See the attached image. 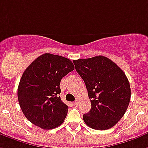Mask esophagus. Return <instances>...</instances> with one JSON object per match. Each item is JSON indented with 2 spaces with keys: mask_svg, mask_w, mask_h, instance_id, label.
Masks as SVG:
<instances>
[{
  "mask_svg": "<svg viewBox=\"0 0 148 148\" xmlns=\"http://www.w3.org/2000/svg\"><path fill=\"white\" fill-rule=\"evenodd\" d=\"M78 104H79V100H78V99H76V100H75V102H74V105L77 106Z\"/></svg>",
  "mask_w": 148,
  "mask_h": 148,
  "instance_id": "1",
  "label": "esophagus"
}]
</instances>
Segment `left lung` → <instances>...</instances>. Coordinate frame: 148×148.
I'll return each mask as SVG.
<instances>
[{"mask_svg": "<svg viewBox=\"0 0 148 148\" xmlns=\"http://www.w3.org/2000/svg\"><path fill=\"white\" fill-rule=\"evenodd\" d=\"M88 90L91 110L83 115L88 127L97 130L112 128L125 113L131 89L125 74L110 59L98 56L73 61Z\"/></svg>", "mask_w": 148, "mask_h": 148, "instance_id": "1", "label": "left lung"}]
</instances>
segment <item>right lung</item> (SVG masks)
<instances>
[{"label":"right lung","instance_id":"1","mask_svg":"<svg viewBox=\"0 0 148 148\" xmlns=\"http://www.w3.org/2000/svg\"><path fill=\"white\" fill-rule=\"evenodd\" d=\"M69 59L45 53L34 60L22 75L18 87V99L25 117L44 130L62 124L68 107L59 94L61 79L74 71Z\"/></svg>","mask_w":148,"mask_h":148}]
</instances>
